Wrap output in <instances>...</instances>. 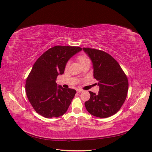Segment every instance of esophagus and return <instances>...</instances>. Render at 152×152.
Masks as SVG:
<instances>
[{"label": "esophagus", "instance_id": "obj_1", "mask_svg": "<svg viewBox=\"0 0 152 152\" xmlns=\"http://www.w3.org/2000/svg\"><path fill=\"white\" fill-rule=\"evenodd\" d=\"M76 91H77V93H81V92L83 91V90H82V89H77Z\"/></svg>", "mask_w": 152, "mask_h": 152}]
</instances>
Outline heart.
<instances>
[{
	"mask_svg": "<svg viewBox=\"0 0 152 152\" xmlns=\"http://www.w3.org/2000/svg\"><path fill=\"white\" fill-rule=\"evenodd\" d=\"M77 61L80 62V63L81 64V65L83 64H84V63H86V62H89V59L86 57V56L85 54H82V55L79 56H78V57H77ZM69 65V63H67L66 64V68H67V67H68Z\"/></svg>",
	"mask_w": 152,
	"mask_h": 152,
	"instance_id": "1",
	"label": "heart"
}]
</instances>
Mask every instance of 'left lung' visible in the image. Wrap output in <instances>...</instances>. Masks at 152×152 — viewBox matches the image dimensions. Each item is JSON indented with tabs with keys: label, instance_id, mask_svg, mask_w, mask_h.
Listing matches in <instances>:
<instances>
[{
	"label": "left lung",
	"instance_id": "8db88e82",
	"mask_svg": "<svg viewBox=\"0 0 152 152\" xmlns=\"http://www.w3.org/2000/svg\"><path fill=\"white\" fill-rule=\"evenodd\" d=\"M93 63V76L99 91H89L90 98L85 103L87 111L99 118H108L116 113L126 99L128 81L125 72L111 56L103 50L83 48Z\"/></svg>",
	"mask_w": 152,
	"mask_h": 152
}]
</instances>
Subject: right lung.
<instances>
[{
    "instance_id": "add662e5",
    "label": "right lung",
    "mask_w": 152,
    "mask_h": 152,
    "mask_svg": "<svg viewBox=\"0 0 152 152\" xmlns=\"http://www.w3.org/2000/svg\"><path fill=\"white\" fill-rule=\"evenodd\" d=\"M81 50L75 46H54L34 64L27 78L26 91L33 108L40 115L49 118L59 117L67 111L76 91L58 85L56 80L64 73L70 58Z\"/></svg>"
}]
</instances>
